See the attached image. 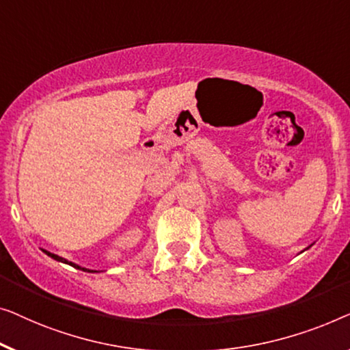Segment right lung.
Here are the masks:
<instances>
[{
  "label": "right lung",
  "mask_w": 350,
  "mask_h": 350,
  "mask_svg": "<svg viewBox=\"0 0 350 350\" xmlns=\"http://www.w3.org/2000/svg\"><path fill=\"white\" fill-rule=\"evenodd\" d=\"M44 252H46L49 257L51 258H53V260H57V262H62V263H66V265H71V267H75V268H77V269H82V271H87V273H98V271H93V269H87V268H82V267H79V265H76V263H72V262H68L66 258H63V257H58V255H55V254H52V252H49V250H44Z\"/></svg>",
  "instance_id": "add662e5"
}]
</instances>
